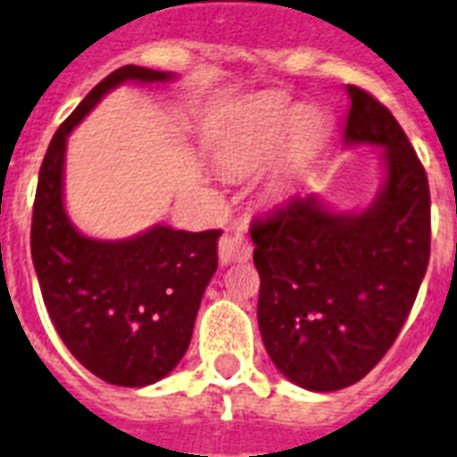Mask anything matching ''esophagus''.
<instances>
[{
	"instance_id": "34e87169",
	"label": "esophagus",
	"mask_w": 457,
	"mask_h": 457,
	"mask_svg": "<svg viewBox=\"0 0 457 457\" xmlns=\"http://www.w3.org/2000/svg\"><path fill=\"white\" fill-rule=\"evenodd\" d=\"M218 255H220V264H232V262H245L253 255V244L245 237L244 229H234V232H225L218 244Z\"/></svg>"
}]
</instances>
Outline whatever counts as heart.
<instances>
[{
	"mask_svg": "<svg viewBox=\"0 0 457 457\" xmlns=\"http://www.w3.org/2000/svg\"><path fill=\"white\" fill-rule=\"evenodd\" d=\"M328 129L331 119L324 110L301 108L285 101L264 103L225 140L220 162L232 172H253L285 144L269 174V190L280 193L320 152Z\"/></svg>",
	"mask_w": 457,
	"mask_h": 457,
	"instance_id": "b5f03b06",
	"label": "heart"
}]
</instances>
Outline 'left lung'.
<instances>
[{"mask_svg":"<svg viewBox=\"0 0 457 457\" xmlns=\"http://www.w3.org/2000/svg\"><path fill=\"white\" fill-rule=\"evenodd\" d=\"M345 145L377 146L382 188L359 212L296 197L251 228L257 324L273 366L308 391L352 386L398 338L430 260L426 170L395 117L347 85Z\"/></svg>","mask_w":457,"mask_h":457,"instance_id":"8db88e82","label":"left lung"}]
</instances>
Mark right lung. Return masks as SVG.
<instances>
[{
    "label": "right lung",
    "mask_w": 457,
    "mask_h": 457,
    "mask_svg": "<svg viewBox=\"0 0 457 457\" xmlns=\"http://www.w3.org/2000/svg\"><path fill=\"white\" fill-rule=\"evenodd\" d=\"M172 80L174 73L133 63L110 73L59 126L38 174L31 260L43 301L71 354L114 386H149L184 359L218 269L220 229L186 232L158 223L129 239L87 237L63 204L66 142L114 87Z\"/></svg>",
    "instance_id": "obj_1"
}]
</instances>
